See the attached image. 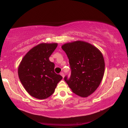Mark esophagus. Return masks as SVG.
Wrapping results in <instances>:
<instances>
[{
  "instance_id": "esophagus-1",
  "label": "esophagus",
  "mask_w": 128,
  "mask_h": 128,
  "mask_svg": "<svg viewBox=\"0 0 128 128\" xmlns=\"http://www.w3.org/2000/svg\"><path fill=\"white\" fill-rule=\"evenodd\" d=\"M60 74L61 75V76H62V78H64V73H63V72H61V73H60Z\"/></svg>"
}]
</instances>
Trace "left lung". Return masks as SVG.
Masks as SVG:
<instances>
[{"instance_id": "1", "label": "left lung", "mask_w": 128, "mask_h": 128, "mask_svg": "<svg viewBox=\"0 0 128 128\" xmlns=\"http://www.w3.org/2000/svg\"><path fill=\"white\" fill-rule=\"evenodd\" d=\"M67 55L71 69V76L65 81L74 94L87 97L93 93L104 76L105 62L97 48L83 41L66 43L62 46Z\"/></svg>"}]
</instances>
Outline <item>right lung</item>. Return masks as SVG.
I'll use <instances>...</instances> for the list:
<instances>
[{
    "label": "right lung",
    "instance_id": "right-lung-1",
    "mask_svg": "<svg viewBox=\"0 0 128 128\" xmlns=\"http://www.w3.org/2000/svg\"><path fill=\"white\" fill-rule=\"evenodd\" d=\"M57 43H41L31 48L22 59L18 68L21 83L30 95L46 99L55 92L62 77L54 72L55 64L49 58Z\"/></svg>",
    "mask_w": 128,
    "mask_h": 128
}]
</instances>
